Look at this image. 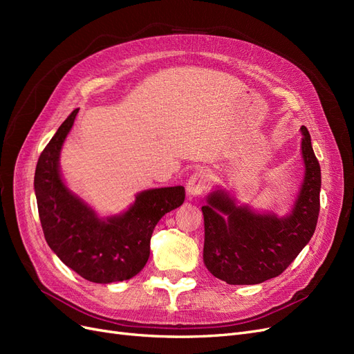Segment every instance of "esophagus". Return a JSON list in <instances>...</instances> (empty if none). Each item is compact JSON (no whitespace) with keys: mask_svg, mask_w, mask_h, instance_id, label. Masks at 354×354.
<instances>
[{"mask_svg":"<svg viewBox=\"0 0 354 354\" xmlns=\"http://www.w3.org/2000/svg\"><path fill=\"white\" fill-rule=\"evenodd\" d=\"M208 187V176L203 171H196L192 174L186 183V194L189 196H199Z\"/></svg>","mask_w":354,"mask_h":354,"instance_id":"34e87169","label":"esophagus"}]
</instances>
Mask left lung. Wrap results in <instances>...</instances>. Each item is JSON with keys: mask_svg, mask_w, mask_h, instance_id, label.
<instances>
[{"mask_svg": "<svg viewBox=\"0 0 354 354\" xmlns=\"http://www.w3.org/2000/svg\"><path fill=\"white\" fill-rule=\"evenodd\" d=\"M299 131L304 177L288 216L241 205L221 186L202 207L203 263L212 276L229 285H257L279 276L313 236L322 178L307 128L303 125Z\"/></svg>", "mask_w": 354, "mask_h": 354, "instance_id": "8db88e82", "label": "left lung"}]
</instances>
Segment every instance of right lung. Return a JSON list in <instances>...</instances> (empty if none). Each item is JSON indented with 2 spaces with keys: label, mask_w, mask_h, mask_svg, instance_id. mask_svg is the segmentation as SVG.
<instances>
[{
  "label": "right lung",
  "mask_w": 354,
  "mask_h": 354,
  "mask_svg": "<svg viewBox=\"0 0 354 354\" xmlns=\"http://www.w3.org/2000/svg\"><path fill=\"white\" fill-rule=\"evenodd\" d=\"M78 111L59 127L38 159L34 189L42 232L51 251L84 279L104 285L131 279L149 260L158 221L183 203L185 187L142 190L125 211L100 217L66 186L60 171L62 147Z\"/></svg>",
  "instance_id": "add662e5"
}]
</instances>
